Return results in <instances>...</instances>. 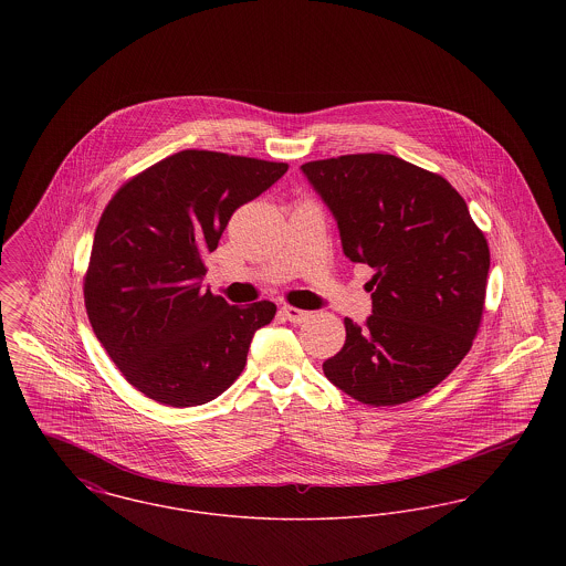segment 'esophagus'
Listing matches in <instances>:
<instances>
[{
  "instance_id": "34e87169",
  "label": "esophagus",
  "mask_w": 566,
  "mask_h": 566,
  "mask_svg": "<svg viewBox=\"0 0 566 566\" xmlns=\"http://www.w3.org/2000/svg\"><path fill=\"white\" fill-rule=\"evenodd\" d=\"M280 314H282L289 323L293 324L305 323V321L310 318V312L298 310V307H293V305H284V307H280Z\"/></svg>"
}]
</instances>
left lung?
Listing matches in <instances>:
<instances>
[{
  "label": "left lung",
  "instance_id": "left-lung-1",
  "mask_svg": "<svg viewBox=\"0 0 566 566\" xmlns=\"http://www.w3.org/2000/svg\"><path fill=\"white\" fill-rule=\"evenodd\" d=\"M335 216L344 254L376 271L374 314L346 318L324 376L374 407L427 395L471 350L484 312L490 250L464 199L439 174L395 155L301 165Z\"/></svg>",
  "mask_w": 566,
  "mask_h": 566
}]
</instances>
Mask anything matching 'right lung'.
I'll return each instance as SVG.
<instances>
[{
  "mask_svg": "<svg viewBox=\"0 0 566 566\" xmlns=\"http://www.w3.org/2000/svg\"><path fill=\"white\" fill-rule=\"evenodd\" d=\"M286 163L182 150L125 182L99 218L84 305L99 344L148 399L195 407L243 371L271 301L229 305L201 289L233 212L286 174Z\"/></svg>",
  "mask_w": 566,
  "mask_h": 566,
  "instance_id": "1",
  "label": "right lung"
}]
</instances>
